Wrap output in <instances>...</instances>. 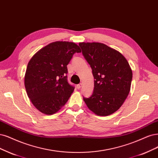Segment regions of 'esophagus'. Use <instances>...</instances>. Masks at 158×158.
Listing matches in <instances>:
<instances>
[{
  "label": "esophagus",
  "mask_w": 158,
  "mask_h": 158,
  "mask_svg": "<svg viewBox=\"0 0 158 158\" xmlns=\"http://www.w3.org/2000/svg\"><path fill=\"white\" fill-rule=\"evenodd\" d=\"M81 86H82V84L80 83V84H79L77 85V88H78V89H80V88H81Z\"/></svg>",
  "instance_id": "34e87169"
}]
</instances>
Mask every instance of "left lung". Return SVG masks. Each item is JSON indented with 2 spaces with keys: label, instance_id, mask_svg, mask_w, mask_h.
Masks as SVG:
<instances>
[{
  "label": "left lung",
  "instance_id": "obj_1",
  "mask_svg": "<svg viewBox=\"0 0 158 158\" xmlns=\"http://www.w3.org/2000/svg\"><path fill=\"white\" fill-rule=\"evenodd\" d=\"M79 46L95 79L93 94L84 97V101L97 115H110L122 106L129 95L132 70L121 53L102 43L80 42Z\"/></svg>",
  "mask_w": 158,
  "mask_h": 158
}]
</instances>
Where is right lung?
I'll list each match as a JSON object with an SVG mask.
<instances>
[{
  "label": "right lung",
  "mask_w": 158,
  "mask_h": 158,
  "mask_svg": "<svg viewBox=\"0 0 158 158\" xmlns=\"http://www.w3.org/2000/svg\"><path fill=\"white\" fill-rule=\"evenodd\" d=\"M80 52L74 42L57 41L40 49L30 59L24 83L37 110L52 115L66 104L74 89L67 81V66L74 53Z\"/></svg>",
  "instance_id": "obj_1"
}]
</instances>
